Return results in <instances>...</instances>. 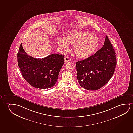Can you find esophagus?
I'll use <instances>...</instances> for the list:
<instances>
[{
  "label": "esophagus",
  "mask_w": 133,
  "mask_h": 133,
  "mask_svg": "<svg viewBox=\"0 0 133 133\" xmlns=\"http://www.w3.org/2000/svg\"><path fill=\"white\" fill-rule=\"evenodd\" d=\"M64 61L65 62H69L71 61V59L69 57H66L64 58Z\"/></svg>",
  "instance_id": "obj_1"
}]
</instances>
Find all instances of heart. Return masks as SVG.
Wrapping results in <instances>:
<instances>
[{
  "mask_svg": "<svg viewBox=\"0 0 133 133\" xmlns=\"http://www.w3.org/2000/svg\"><path fill=\"white\" fill-rule=\"evenodd\" d=\"M58 43L64 52L69 49V44L75 45L74 52L78 57L85 58L94 53L99 46L97 37L86 31H75L67 38H60Z\"/></svg>",
  "mask_w": 133,
  "mask_h": 133,
  "instance_id": "1",
  "label": "heart"
}]
</instances>
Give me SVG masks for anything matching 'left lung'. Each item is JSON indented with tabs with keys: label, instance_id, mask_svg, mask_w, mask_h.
<instances>
[{
	"label": "left lung",
	"instance_id": "1",
	"mask_svg": "<svg viewBox=\"0 0 133 133\" xmlns=\"http://www.w3.org/2000/svg\"><path fill=\"white\" fill-rule=\"evenodd\" d=\"M116 53L108 37L96 54L76 63L77 79L82 87L90 91L104 86L114 75L117 64Z\"/></svg>",
	"mask_w": 133,
	"mask_h": 133
}]
</instances>
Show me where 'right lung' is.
Masks as SVG:
<instances>
[{"instance_id": "right-lung-1", "label": "right lung", "mask_w": 133, "mask_h": 133, "mask_svg": "<svg viewBox=\"0 0 133 133\" xmlns=\"http://www.w3.org/2000/svg\"><path fill=\"white\" fill-rule=\"evenodd\" d=\"M64 56L52 54L42 58L30 56L22 44L17 54L18 64L23 78L33 87L46 89L54 87L64 65Z\"/></svg>"}]
</instances>
